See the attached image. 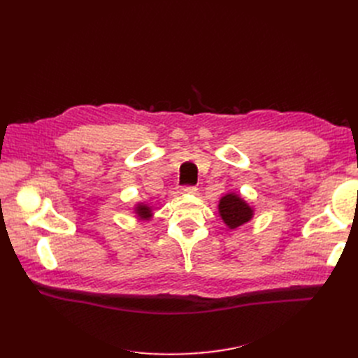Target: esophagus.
I'll return each mask as SVG.
<instances>
[{
  "mask_svg": "<svg viewBox=\"0 0 358 358\" xmlns=\"http://www.w3.org/2000/svg\"><path fill=\"white\" fill-rule=\"evenodd\" d=\"M181 193H184V194H197V187L184 185V187H181Z\"/></svg>",
  "mask_w": 358,
  "mask_h": 358,
  "instance_id": "esophagus-1",
  "label": "esophagus"
}]
</instances>
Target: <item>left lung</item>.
Masks as SVG:
<instances>
[{
  "label": "left lung",
  "mask_w": 358,
  "mask_h": 358,
  "mask_svg": "<svg viewBox=\"0 0 358 358\" xmlns=\"http://www.w3.org/2000/svg\"><path fill=\"white\" fill-rule=\"evenodd\" d=\"M219 215L229 229H236L254 217V209L236 193L224 194L219 200Z\"/></svg>",
  "instance_id": "8db88e82"
}]
</instances>
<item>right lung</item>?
<instances>
[{
    "instance_id": "right-lung-1",
    "label": "right lung",
    "mask_w": 358,
    "mask_h": 358,
    "mask_svg": "<svg viewBox=\"0 0 358 358\" xmlns=\"http://www.w3.org/2000/svg\"><path fill=\"white\" fill-rule=\"evenodd\" d=\"M134 212L136 213V216H138L141 220H149V219H152V216H154L152 208H150V206L146 204V203H138V204H135Z\"/></svg>"
}]
</instances>
